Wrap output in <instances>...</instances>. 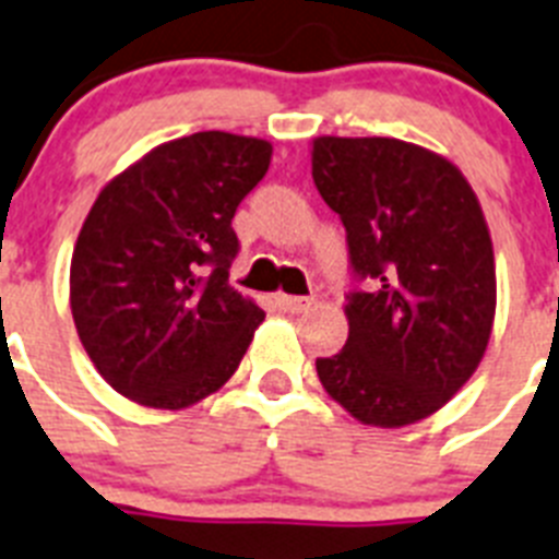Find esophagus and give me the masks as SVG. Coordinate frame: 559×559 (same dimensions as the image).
Segmentation results:
<instances>
[{
  "label": "esophagus",
  "mask_w": 559,
  "mask_h": 559,
  "mask_svg": "<svg viewBox=\"0 0 559 559\" xmlns=\"http://www.w3.org/2000/svg\"><path fill=\"white\" fill-rule=\"evenodd\" d=\"M275 304H278L284 312H293V316H298V312H307L309 307H312V298H301V295H275Z\"/></svg>",
  "instance_id": "obj_1"
}]
</instances>
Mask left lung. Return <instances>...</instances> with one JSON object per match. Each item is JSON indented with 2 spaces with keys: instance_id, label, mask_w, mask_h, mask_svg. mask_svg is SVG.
<instances>
[{
  "instance_id": "obj_1",
  "label": "left lung",
  "mask_w": 559,
  "mask_h": 559,
  "mask_svg": "<svg viewBox=\"0 0 559 559\" xmlns=\"http://www.w3.org/2000/svg\"><path fill=\"white\" fill-rule=\"evenodd\" d=\"M312 178L341 215L349 337L316 369L355 420L401 429L447 406L480 367L497 307L495 250L457 164L401 139H312Z\"/></svg>"
}]
</instances>
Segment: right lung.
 <instances>
[{
  "label": "right lung",
  "instance_id": "1",
  "mask_svg": "<svg viewBox=\"0 0 559 559\" xmlns=\"http://www.w3.org/2000/svg\"><path fill=\"white\" fill-rule=\"evenodd\" d=\"M272 144L204 130L112 176L70 258V312L93 367L150 409H187L241 364L264 309L227 284L233 215Z\"/></svg>",
  "mask_w": 559,
  "mask_h": 559
}]
</instances>
